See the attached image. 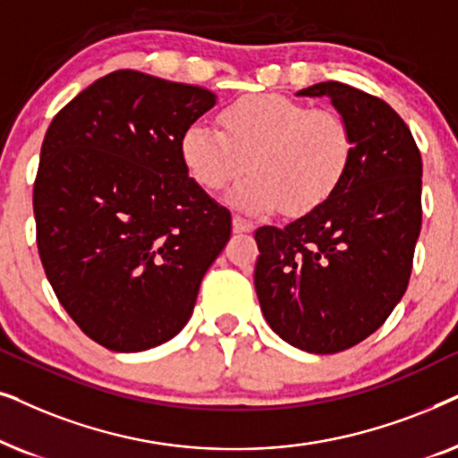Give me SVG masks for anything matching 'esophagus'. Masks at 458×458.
Masks as SVG:
<instances>
[{"mask_svg": "<svg viewBox=\"0 0 458 458\" xmlns=\"http://www.w3.org/2000/svg\"><path fill=\"white\" fill-rule=\"evenodd\" d=\"M233 230H234V233H251L253 224L249 222V219H245V217L234 216L233 217Z\"/></svg>", "mask_w": 458, "mask_h": 458, "instance_id": "obj_1", "label": "esophagus"}]
</instances>
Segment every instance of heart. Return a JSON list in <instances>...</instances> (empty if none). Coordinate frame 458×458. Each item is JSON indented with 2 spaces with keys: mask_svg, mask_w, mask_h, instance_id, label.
Returning a JSON list of instances; mask_svg holds the SVG:
<instances>
[{
  "mask_svg": "<svg viewBox=\"0 0 458 458\" xmlns=\"http://www.w3.org/2000/svg\"><path fill=\"white\" fill-rule=\"evenodd\" d=\"M222 130L194 121L180 138L182 163L205 191L217 192L249 174L228 203L249 216L283 207L306 216L344 184L353 158V133L339 113L280 94L245 96L219 114Z\"/></svg>",
  "mask_w": 458,
  "mask_h": 458,
  "instance_id": "obj_1",
  "label": "heart"
}]
</instances>
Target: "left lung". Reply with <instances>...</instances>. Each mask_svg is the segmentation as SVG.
I'll list each match as a JSON object with an SVG mask.
<instances>
[{
  "mask_svg": "<svg viewBox=\"0 0 458 458\" xmlns=\"http://www.w3.org/2000/svg\"><path fill=\"white\" fill-rule=\"evenodd\" d=\"M297 96L328 98L352 127L344 184L284 228L255 230V291L274 333L297 350L335 353L360 344L404 295L420 233L423 163L387 102L337 81Z\"/></svg>",
  "mask_w": 458,
  "mask_h": 458,
  "instance_id": "left-lung-1",
  "label": "left lung"
}]
</instances>
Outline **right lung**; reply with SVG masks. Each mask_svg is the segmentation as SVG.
<instances>
[{"label": "right lung", "instance_id": "obj_1", "mask_svg": "<svg viewBox=\"0 0 458 458\" xmlns=\"http://www.w3.org/2000/svg\"><path fill=\"white\" fill-rule=\"evenodd\" d=\"M217 105L199 85L114 71L47 127L33 211L58 301L113 352H144L191 320L233 219L182 163L180 138Z\"/></svg>", "mask_w": 458, "mask_h": 458}]
</instances>
